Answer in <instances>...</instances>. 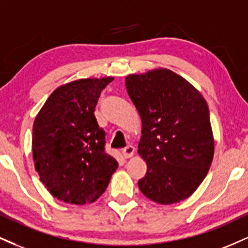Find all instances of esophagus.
I'll list each match as a JSON object with an SVG mask.
<instances>
[{
	"label": "esophagus",
	"instance_id": "obj_1",
	"mask_svg": "<svg viewBox=\"0 0 248 248\" xmlns=\"http://www.w3.org/2000/svg\"><path fill=\"white\" fill-rule=\"evenodd\" d=\"M122 153H124L126 158H130L134 156V154H135V148L132 147V145H127V147L122 150Z\"/></svg>",
	"mask_w": 248,
	"mask_h": 248
}]
</instances>
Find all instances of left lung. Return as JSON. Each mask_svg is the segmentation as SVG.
<instances>
[{"label":"left lung","instance_id":"left-lung-1","mask_svg":"<svg viewBox=\"0 0 248 248\" xmlns=\"http://www.w3.org/2000/svg\"><path fill=\"white\" fill-rule=\"evenodd\" d=\"M126 88L142 121L140 156L147 174L143 195L159 204L189 198L207 175L215 141L207 101L188 80L166 68L126 77Z\"/></svg>","mask_w":248,"mask_h":248}]
</instances>
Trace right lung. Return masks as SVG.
<instances>
[{"label":"right lung","mask_w":248,"mask_h":248,"mask_svg":"<svg viewBox=\"0 0 248 248\" xmlns=\"http://www.w3.org/2000/svg\"><path fill=\"white\" fill-rule=\"evenodd\" d=\"M114 77L80 78L60 85L35 116L34 169L47 190L70 204L94 202L118 169L105 153V132L94 116L100 92Z\"/></svg>","instance_id":"1"}]
</instances>
